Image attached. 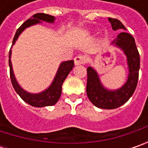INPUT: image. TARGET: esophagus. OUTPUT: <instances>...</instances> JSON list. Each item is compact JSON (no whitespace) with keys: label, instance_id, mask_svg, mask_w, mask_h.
<instances>
[{"label":"esophagus","instance_id":"esophagus-1","mask_svg":"<svg viewBox=\"0 0 148 148\" xmlns=\"http://www.w3.org/2000/svg\"><path fill=\"white\" fill-rule=\"evenodd\" d=\"M74 62L76 65H80V64H86L87 62V58L86 57L82 56V55H78L74 58Z\"/></svg>","mask_w":148,"mask_h":148}]
</instances>
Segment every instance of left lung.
Segmentation results:
<instances>
[{
	"label": "left lung",
	"mask_w": 148,
	"mask_h": 148,
	"mask_svg": "<svg viewBox=\"0 0 148 148\" xmlns=\"http://www.w3.org/2000/svg\"><path fill=\"white\" fill-rule=\"evenodd\" d=\"M109 21L114 30L120 29L126 30V28L119 20L110 17ZM112 43L121 48L128 58L129 75L127 82L122 88L114 91L106 90L99 82V77L94 69L87 67V96L95 106L105 110L115 109L128 101L135 91L139 75L140 56L134 38L125 31L121 32Z\"/></svg>",
	"instance_id": "8db88e82"
}]
</instances>
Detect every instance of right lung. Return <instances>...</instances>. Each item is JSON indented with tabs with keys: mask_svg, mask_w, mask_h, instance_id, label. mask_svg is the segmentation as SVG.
I'll use <instances>...</instances> for the list:
<instances>
[{
	"mask_svg": "<svg viewBox=\"0 0 148 148\" xmlns=\"http://www.w3.org/2000/svg\"><path fill=\"white\" fill-rule=\"evenodd\" d=\"M54 16H52L50 14H44V13H38L33 15L32 19L27 20L25 22L22 24V25L17 29L15 33L14 38H13V43L14 44L15 40L18 38L19 35L21 34L25 28L29 27L30 25H35L38 23H40V20L47 21L49 23H53L54 21ZM10 55H11V49H10L9 52V66H10V81L12 83V86L14 87V90L16 93L20 96V98L28 103L29 105L34 106V107H44V106H49V105H55L58 100L59 99L62 93V83L65 81L66 77L69 74V72L71 71V69L74 66V61H66L62 62L59 66V69L57 72V75L54 78V81L51 86L49 89H47L45 91L39 94H29L28 92L25 91L23 89L19 86L17 83L15 78H14L13 70H12V65L10 62Z\"/></svg>",
	"mask_w": 148,
	"mask_h": 148,
	"instance_id": "right-lung-1",
	"label": "right lung"
}]
</instances>
